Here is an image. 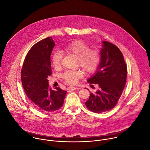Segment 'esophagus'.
Masks as SVG:
<instances>
[{
	"instance_id": "1",
	"label": "esophagus",
	"mask_w": 150,
	"mask_h": 150,
	"mask_svg": "<svg viewBox=\"0 0 150 150\" xmlns=\"http://www.w3.org/2000/svg\"><path fill=\"white\" fill-rule=\"evenodd\" d=\"M80 87H73V86H70L68 87V90L69 91H75L76 89H80Z\"/></svg>"
}]
</instances>
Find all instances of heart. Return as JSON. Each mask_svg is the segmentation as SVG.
I'll use <instances>...</instances> for the list:
<instances>
[{
  "label": "heart",
  "instance_id": "b5f03b06",
  "mask_svg": "<svg viewBox=\"0 0 150 150\" xmlns=\"http://www.w3.org/2000/svg\"><path fill=\"white\" fill-rule=\"evenodd\" d=\"M63 52L77 58L79 66L87 73L94 72L98 67L100 61V55L98 50L90 49V47L83 41H75L65 47L62 51H57L53 54L52 64L56 69L61 67ZM82 76L83 73L80 71H68L63 75V77L67 83L76 84Z\"/></svg>",
  "mask_w": 150,
  "mask_h": 150
}]
</instances>
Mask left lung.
I'll return each mask as SVG.
<instances>
[{"label": "left lung", "instance_id": "left-lung-1", "mask_svg": "<svg viewBox=\"0 0 150 150\" xmlns=\"http://www.w3.org/2000/svg\"><path fill=\"white\" fill-rule=\"evenodd\" d=\"M100 55L98 67L87 80L90 84H97L98 90L91 93L85 102L90 110L96 113L110 110L115 106L123 92L127 76L124 56L116 45L103 41Z\"/></svg>", "mask_w": 150, "mask_h": 150}]
</instances>
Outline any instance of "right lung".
Segmentation results:
<instances>
[{
  "label": "right lung",
  "mask_w": 150,
  "mask_h": 150,
  "mask_svg": "<svg viewBox=\"0 0 150 150\" xmlns=\"http://www.w3.org/2000/svg\"><path fill=\"white\" fill-rule=\"evenodd\" d=\"M55 44L48 37L34 45L26 55L21 80L28 98L40 110L51 112L63 105L67 91L59 87L52 90L48 77L52 73L51 55Z\"/></svg>",
  "instance_id": "1"
}]
</instances>
